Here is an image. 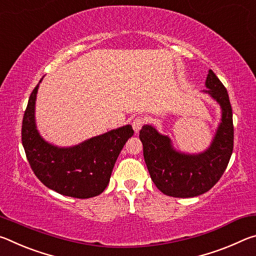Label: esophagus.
I'll list each match as a JSON object with an SVG mask.
<instances>
[{"label": "esophagus", "mask_w": 256, "mask_h": 256, "mask_svg": "<svg viewBox=\"0 0 256 256\" xmlns=\"http://www.w3.org/2000/svg\"><path fill=\"white\" fill-rule=\"evenodd\" d=\"M144 123H146V118H141V116H138V118H134L133 122H132V126H133L134 132L138 133V131H140L141 128L144 125Z\"/></svg>", "instance_id": "34e87169"}]
</instances>
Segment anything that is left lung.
I'll list each match as a JSON object with an SVG mask.
<instances>
[{
  "instance_id": "8db88e82",
  "label": "left lung",
  "mask_w": 256,
  "mask_h": 256,
  "mask_svg": "<svg viewBox=\"0 0 256 256\" xmlns=\"http://www.w3.org/2000/svg\"><path fill=\"white\" fill-rule=\"evenodd\" d=\"M203 92L222 107L220 122L211 144L201 154L177 151L167 136L151 125L140 131L144 157L151 180L164 194L174 198H193L206 193L220 180L228 166L234 148L232 110L227 89L209 70Z\"/></svg>"
}]
</instances>
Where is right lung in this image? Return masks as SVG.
<instances>
[{
    "instance_id": "obj_1",
    "label": "right lung",
    "mask_w": 256,
    "mask_h": 256,
    "mask_svg": "<svg viewBox=\"0 0 256 256\" xmlns=\"http://www.w3.org/2000/svg\"><path fill=\"white\" fill-rule=\"evenodd\" d=\"M40 84L30 94L21 130L30 167L42 184L62 196L76 198L99 196L110 183L120 150L133 136L132 126L112 130L68 148L50 144L40 136L34 120Z\"/></svg>"
}]
</instances>
